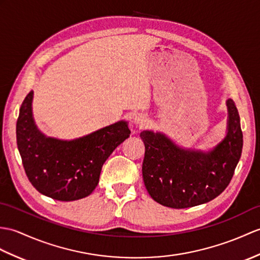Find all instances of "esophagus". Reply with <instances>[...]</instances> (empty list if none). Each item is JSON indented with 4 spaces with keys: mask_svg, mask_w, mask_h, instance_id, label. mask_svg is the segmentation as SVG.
<instances>
[{
    "mask_svg": "<svg viewBox=\"0 0 260 260\" xmlns=\"http://www.w3.org/2000/svg\"><path fill=\"white\" fill-rule=\"evenodd\" d=\"M134 123L138 126H144L147 124V118L144 115H136L134 118Z\"/></svg>",
    "mask_w": 260,
    "mask_h": 260,
    "instance_id": "34e87169",
    "label": "esophagus"
}]
</instances>
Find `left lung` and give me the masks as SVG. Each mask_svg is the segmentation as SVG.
I'll return each mask as SVG.
<instances>
[{
    "instance_id": "8db88e82",
    "label": "left lung",
    "mask_w": 260,
    "mask_h": 260,
    "mask_svg": "<svg viewBox=\"0 0 260 260\" xmlns=\"http://www.w3.org/2000/svg\"><path fill=\"white\" fill-rule=\"evenodd\" d=\"M228 133L209 153L177 147L164 135L145 131L143 179L148 194L162 206L182 209L205 204L231 183L243 149L237 107L227 101Z\"/></svg>"
}]
</instances>
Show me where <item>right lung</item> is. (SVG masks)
I'll return each instance as SVG.
<instances>
[{
    "mask_svg": "<svg viewBox=\"0 0 260 260\" xmlns=\"http://www.w3.org/2000/svg\"><path fill=\"white\" fill-rule=\"evenodd\" d=\"M33 90L23 101L16 123V143L24 171L41 194L56 201L71 202L92 194L98 186L102 166L131 131L126 122L74 141L45 137L32 116Z\"/></svg>",
    "mask_w": 260,
    "mask_h": 260,
    "instance_id": "add662e5",
    "label": "right lung"
}]
</instances>
